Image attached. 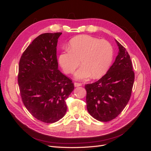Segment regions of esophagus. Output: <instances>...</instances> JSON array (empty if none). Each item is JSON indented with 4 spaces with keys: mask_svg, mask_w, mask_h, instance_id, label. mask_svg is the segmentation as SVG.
<instances>
[{
    "mask_svg": "<svg viewBox=\"0 0 151 151\" xmlns=\"http://www.w3.org/2000/svg\"><path fill=\"white\" fill-rule=\"evenodd\" d=\"M82 86V83H74V86L75 87H78V86Z\"/></svg>",
    "mask_w": 151,
    "mask_h": 151,
    "instance_id": "esophagus-1",
    "label": "esophagus"
}]
</instances>
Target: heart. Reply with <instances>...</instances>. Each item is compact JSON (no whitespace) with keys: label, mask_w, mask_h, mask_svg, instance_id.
<instances>
[{"label":"heart","mask_w":151,"mask_h":151,"mask_svg":"<svg viewBox=\"0 0 151 151\" xmlns=\"http://www.w3.org/2000/svg\"><path fill=\"white\" fill-rule=\"evenodd\" d=\"M68 49L58 55V63L62 70L72 74L81 64L76 73L77 79H86L91 76L98 79L106 74L113 57V49L108 41L89 35H80L70 40Z\"/></svg>","instance_id":"b5f03b06"}]
</instances>
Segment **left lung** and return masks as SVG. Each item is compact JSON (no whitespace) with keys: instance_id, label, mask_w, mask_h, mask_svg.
<instances>
[{"instance_id":"1","label":"left lung","mask_w":151,"mask_h":151,"mask_svg":"<svg viewBox=\"0 0 151 151\" xmlns=\"http://www.w3.org/2000/svg\"><path fill=\"white\" fill-rule=\"evenodd\" d=\"M119 49L115 61L98 81L86 84L87 109L100 122H109L119 115L131 96L135 74L129 54L116 40Z\"/></svg>"}]
</instances>
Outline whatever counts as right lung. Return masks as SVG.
I'll list each match as a JSON object with an SVG mask.
<instances>
[{
    "label": "right lung",
    "instance_id": "add662e5",
    "mask_svg": "<svg viewBox=\"0 0 151 151\" xmlns=\"http://www.w3.org/2000/svg\"><path fill=\"white\" fill-rule=\"evenodd\" d=\"M62 33L39 35L22 53L18 84L22 103L36 119L55 123L65 115L74 83L58 69L57 46Z\"/></svg>",
    "mask_w": 151,
    "mask_h": 151
}]
</instances>
